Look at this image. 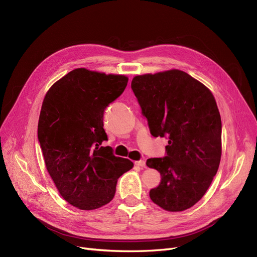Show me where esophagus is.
Returning <instances> with one entry per match:
<instances>
[{
  "label": "esophagus",
  "instance_id": "1",
  "mask_svg": "<svg viewBox=\"0 0 257 257\" xmlns=\"http://www.w3.org/2000/svg\"><path fill=\"white\" fill-rule=\"evenodd\" d=\"M135 166L138 168H146V161L145 160L135 161Z\"/></svg>",
  "mask_w": 257,
  "mask_h": 257
}]
</instances>
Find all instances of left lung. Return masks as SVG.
<instances>
[{
  "label": "left lung",
  "mask_w": 257,
  "mask_h": 257,
  "mask_svg": "<svg viewBox=\"0 0 257 257\" xmlns=\"http://www.w3.org/2000/svg\"><path fill=\"white\" fill-rule=\"evenodd\" d=\"M132 89L154 137H167L166 156L147 160L161 175L151 199L179 212L206 194L221 157V119L211 91L182 70L136 76Z\"/></svg>",
  "instance_id": "8db88e82"
}]
</instances>
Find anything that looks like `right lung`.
<instances>
[{"mask_svg": "<svg viewBox=\"0 0 257 257\" xmlns=\"http://www.w3.org/2000/svg\"><path fill=\"white\" fill-rule=\"evenodd\" d=\"M128 79L85 68L71 70L49 88L41 108L38 139L46 169L62 197L95 210L115 196L118 178L134 163L117 157L103 128L104 109Z\"/></svg>", "mask_w": 257, "mask_h": 257, "instance_id": "right-lung-1", "label": "right lung"}]
</instances>
